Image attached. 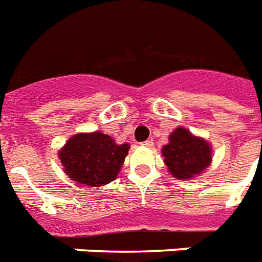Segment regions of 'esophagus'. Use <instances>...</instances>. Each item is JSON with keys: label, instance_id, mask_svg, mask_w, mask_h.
I'll list each match as a JSON object with an SVG mask.
<instances>
[{"label": "esophagus", "instance_id": "esophagus-1", "mask_svg": "<svg viewBox=\"0 0 262 262\" xmlns=\"http://www.w3.org/2000/svg\"><path fill=\"white\" fill-rule=\"evenodd\" d=\"M140 144L143 147H152V146H154V141H152V140H146V141H143V143H140Z\"/></svg>", "mask_w": 262, "mask_h": 262}]
</instances>
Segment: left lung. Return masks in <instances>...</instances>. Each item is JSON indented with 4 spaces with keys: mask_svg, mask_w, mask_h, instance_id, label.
I'll list each match as a JSON object with an SVG mask.
<instances>
[{
    "mask_svg": "<svg viewBox=\"0 0 262 262\" xmlns=\"http://www.w3.org/2000/svg\"><path fill=\"white\" fill-rule=\"evenodd\" d=\"M161 151L169 172L180 180L200 175L210 166L212 160L208 141L193 136L185 127H176L170 133L169 143Z\"/></svg>",
    "mask_w": 262,
    "mask_h": 262,
    "instance_id": "left-lung-1",
    "label": "left lung"
}]
</instances>
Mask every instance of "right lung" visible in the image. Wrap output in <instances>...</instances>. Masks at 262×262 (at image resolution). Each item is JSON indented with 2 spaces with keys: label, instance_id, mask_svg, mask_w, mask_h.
Returning <instances> with one entry per match:
<instances>
[{
  "label": "right lung",
  "instance_id": "add662e5",
  "mask_svg": "<svg viewBox=\"0 0 262 262\" xmlns=\"http://www.w3.org/2000/svg\"><path fill=\"white\" fill-rule=\"evenodd\" d=\"M129 148V144H116L111 136L101 132L77 133L58 156L72 180L98 187L116 179Z\"/></svg>",
  "mask_w": 262,
  "mask_h": 262
}]
</instances>
